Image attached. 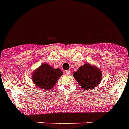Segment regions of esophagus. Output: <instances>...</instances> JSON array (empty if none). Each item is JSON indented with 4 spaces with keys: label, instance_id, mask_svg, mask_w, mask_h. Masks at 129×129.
I'll list each match as a JSON object with an SVG mask.
<instances>
[{
    "label": "esophagus",
    "instance_id": "esophagus-1",
    "mask_svg": "<svg viewBox=\"0 0 129 129\" xmlns=\"http://www.w3.org/2000/svg\"><path fill=\"white\" fill-rule=\"evenodd\" d=\"M66 74H67V75H70V70H67V71H66Z\"/></svg>",
    "mask_w": 129,
    "mask_h": 129
}]
</instances>
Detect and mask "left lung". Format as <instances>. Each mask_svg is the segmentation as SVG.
<instances>
[{"label":"left lung","mask_w":129,"mask_h":129,"mask_svg":"<svg viewBox=\"0 0 129 129\" xmlns=\"http://www.w3.org/2000/svg\"><path fill=\"white\" fill-rule=\"evenodd\" d=\"M73 76L84 90H93L102 79V72L98 67L85 63L73 74Z\"/></svg>","instance_id":"8db88e82"}]
</instances>
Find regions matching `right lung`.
<instances>
[{"mask_svg":"<svg viewBox=\"0 0 129 129\" xmlns=\"http://www.w3.org/2000/svg\"><path fill=\"white\" fill-rule=\"evenodd\" d=\"M63 74L59 68H53L47 63H43L35 69L31 74L34 85L41 90H51Z\"/></svg>","mask_w":129,"mask_h":129,"instance_id":"right-lung-1","label":"right lung"}]
</instances>
